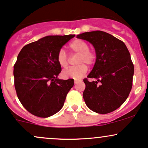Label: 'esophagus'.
Returning a JSON list of instances; mask_svg holds the SVG:
<instances>
[{"label": "esophagus", "mask_w": 148, "mask_h": 148, "mask_svg": "<svg viewBox=\"0 0 148 148\" xmlns=\"http://www.w3.org/2000/svg\"><path fill=\"white\" fill-rule=\"evenodd\" d=\"M79 82H81V80H74V84H78Z\"/></svg>", "instance_id": "obj_1"}]
</instances>
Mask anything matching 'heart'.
I'll return each instance as SVG.
<instances>
[{"mask_svg":"<svg viewBox=\"0 0 148 148\" xmlns=\"http://www.w3.org/2000/svg\"><path fill=\"white\" fill-rule=\"evenodd\" d=\"M69 49L74 53L79 54L77 64L79 65L65 69L62 75L65 79H80L87 73L88 67L85 64L92 65L96 59V54L89 49L88 42L81 39H76L69 44ZM58 63L62 68H66L69 64V56L64 49H60L57 54Z\"/></svg>","mask_w":148,"mask_h":148,"instance_id":"b5f03b06","label":"heart"}]
</instances>
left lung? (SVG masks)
<instances>
[{
  "label": "left lung",
  "mask_w": 148,
  "mask_h": 148,
  "mask_svg": "<svg viewBox=\"0 0 148 148\" xmlns=\"http://www.w3.org/2000/svg\"><path fill=\"white\" fill-rule=\"evenodd\" d=\"M77 38L87 40L95 47L96 62L88 78L83 97L90 109L100 114L115 111L127 99L132 88L134 67L125 43L103 31L87 32Z\"/></svg>",
  "instance_id": "obj_1"
}]
</instances>
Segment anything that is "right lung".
Listing matches in <instances>:
<instances>
[{"label": "right lung", "instance_id": "1", "mask_svg": "<svg viewBox=\"0 0 148 148\" xmlns=\"http://www.w3.org/2000/svg\"><path fill=\"white\" fill-rule=\"evenodd\" d=\"M75 35H49L24 46L14 65V87L29 113L47 118L58 113L74 86V79H57L61 72L57 54Z\"/></svg>", "mask_w": 148, "mask_h": 148}]
</instances>
